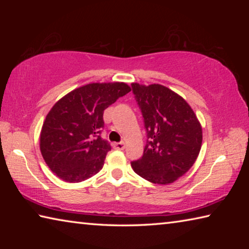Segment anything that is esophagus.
I'll list each match as a JSON object with an SVG mask.
<instances>
[{"mask_svg":"<svg viewBox=\"0 0 249 249\" xmlns=\"http://www.w3.org/2000/svg\"><path fill=\"white\" fill-rule=\"evenodd\" d=\"M113 147H114V148L117 149V150H123L125 148V144L123 142H114V144H113Z\"/></svg>","mask_w":249,"mask_h":249,"instance_id":"esophagus-1","label":"esophagus"}]
</instances>
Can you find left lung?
<instances>
[{"label": "left lung", "mask_w": 249, "mask_h": 249, "mask_svg": "<svg viewBox=\"0 0 249 249\" xmlns=\"http://www.w3.org/2000/svg\"><path fill=\"white\" fill-rule=\"evenodd\" d=\"M147 133L144 154L130 162L142 178L172 183L196 162L202 145L200 122L183 98L160 84L132 83Z\"/></svg>", "instance_id": "8db88e82"}]
</instances>
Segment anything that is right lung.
I'll return each instance as SVG.
<instances>
[{
  "label": "right lung",
  "instance_id": "add662e5",
  "mask_svg": "<svg viewBox=\"0 0 249 249\" xmlns=\"http://www.w3.org/2000/svg\"><path fill=\"white\" fill-rule=\"evenodd\" d=\"M124 82L90 83L53 105L40 132V151L54 175L81 182L98 174L111 145L101 137L104 109L127 94Z\"/></svg>",
  "mask_w": 249,
  "mask_h": 249
}]
</instances>
